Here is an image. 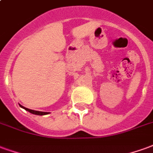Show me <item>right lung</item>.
I'll use <instances>...</instances> for the list:
<instances>
[{"label": "right lung", "mask_w": 153, "mask_h": 153, "mask_svg": "<svg viewBox=\"0 0 153 153\" xmlns=\"http://www.w3.org/2000/svg\"><path fill=\"white\" fill-rule=\"evenodd\" d=\"M19 106H21L22 108H24L25 110H26L27 111L32 113V114H34V115H47V114H49V113H50V112H43V111H33V110H30V109H28V108H26V107L21 106V105H19Z\"/></svg>", "instance_id": "right-lung-1"}]
</instances>
